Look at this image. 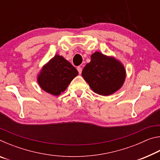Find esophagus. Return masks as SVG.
I'll list each match as a JSON object with an SVG mask.
<instances>
[{
    "mask_svg": "<svg viewBox=\"0 0 160 160\" xmlns=\"http://www.w3.org/2000/svg\"><path fill=\"white\" fill-rule=\"evenodd\" d=\"M77 70H78V72H79V74L82 73V68L80 67V66H78V67L77 68Z\"/></svg>",
    "mask_w": 160,
    "mask_h": 160,
    "instance_id": "obj_1",
    "label": "esophagus"
}]
</instances>
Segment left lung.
I'll return each mask as SVG.
<instances>
[{"label": "left lung", "instance_id": "8db88e82", "mask_svg": "<svg viewBox=\"0 0 160 160\" xmlns=\"http://www.w3.org/2000/svg\"><path fill=\"white\" fill-rule=\"evenodd\" d=\"M82 75L94 92L108 96L122 87L126 70L115 58L97 51L91 56V61L83 68Z\"/></svg>", "mask_w": 160, "mask_h": 160}]
</instances>
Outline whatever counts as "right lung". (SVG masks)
<instances>
[{
  "instance_id": "obj_1",
  "label": "right lung",
  "mask_w": 160,
  "mask_h": 160,
  "mask_svg": "<svg viewBox=\"0 0 160 160\" xmlns=\"http://www.w3.org/2000/svg\"><path fill=\"white\" fill-rule=\"evenodd\" d=\"M78 75V70L69 61L63 56L55 55L42 68L37 81L42 90L58 96Z\"/></svg>"
}]
</instances>
